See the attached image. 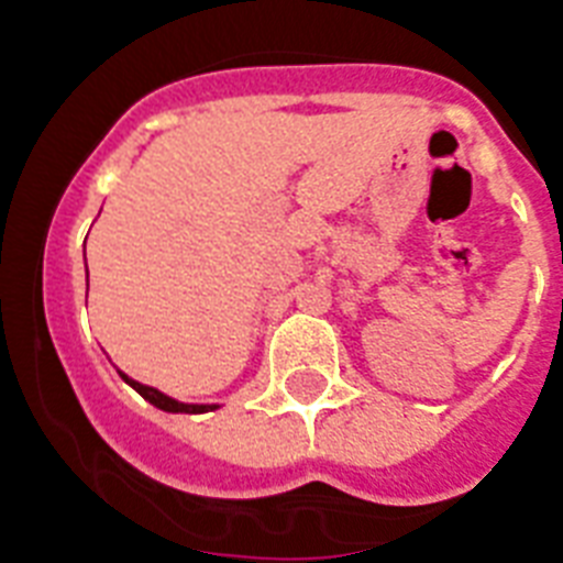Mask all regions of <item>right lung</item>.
<instances>
[{"label":"right lung","mask_w":563,"mask_h":563,"mask_svg":"<svg viewBox=\"0 0 563 563\" xmlns=\"http://www.w3.org/2000/svg\"><path fill=\"white\" fill-rule=\"evenodd\" d=\"M120 377L125 380V384L131 386V389H136L140 395H143L148 404H154L157 409H163V412H186V415H200V412H211V409H217V404H183V400H174L168 398V395H163L159 389H154V386H145L140 384V380H131L125 372H120Z\"/></svg>","instance_id":"1"}]
</instances>
